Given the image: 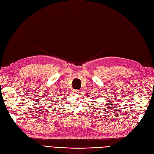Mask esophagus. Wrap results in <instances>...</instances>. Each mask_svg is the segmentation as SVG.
<instances>
[{
  "instance_id": "esophagus-1",
  "label": "esophagus",
  "mask_w": 154,
  "mask_h": 154,
  "mask_svg": "<svg viewBox=\"0 0 154 154\" xmlns=\"http://www.w3.org/2000/svg\"><path fill=\"white\" fill-rule=\"evenodd\" d=\"M73 92L74 93H75V94H78V93H79V90H74V91H73Z\"/></svg>"
}]
</instances>
